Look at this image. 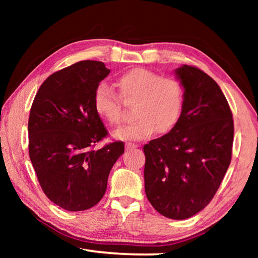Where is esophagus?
<instances>
[{
  "instance_id": "obj_1",
  "label": "esophagus",
  "mask_w": 258,
  "mask_h": 258,
  "mask_svg": "<svg viewBox=\"0 0 258 258\" xmlns=\"http://www.w3.org/2000/svg\"><path fill=\"white\" fill-rule=\"evenodd\" d=\"M125 148L126 149H134V148H138V145H135V143H126Z\"/></svg>"
}]
</instances>
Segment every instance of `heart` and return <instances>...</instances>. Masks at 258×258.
<instances>
[{"instance_id": "obj_1", "label": "heart", "mask_w": 258, "mask_h": 258, "mask_svg": "<svg viewBox=\"0 0 258 258\" xmlns=\"http://www.w3.org/2000/svg\"><path fill=\"white\" fill-rule=\"evenodd\" d=\"M117 86L126 102H135V119L113 131L120 140H143L168 133L175 127L184 107V87L174 77H161L147 68H133L118 77ZM94 110L110 125L121 121L120 100L104 83L98 85L93 95Z\"/></svg>"}]
</instances>
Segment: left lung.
Here are the masks:
<instances>
[{
    "instance_id": "8db88e82",
    "label": "left lung",
    "mask_w": 258,
    "mask_h": 258,
    "mask_svg": "<svg viewBox=\"0 0 258 258\" xmlns=\"http://www.w3.org/2000/svg\"><path fill=\"white\" fill-rule=\"evenodd\" d=\"M184 107L175 127L143 147L145 190L157 212L185 220L207 206L231 161L233 119L221 87L203 71L182 64Z\"/></svg>"
}]
</instances>
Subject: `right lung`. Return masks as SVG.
<instances>
[{
  "mask_svg": "<svg viewBox=\"0 0 258 258\" xmlns=\"http://www.w3.org/2000/svg\"><path fill=\"white\" fill-rule=\"evenodd\" d=\"M109 73L103 62L92 60L61 69L41 85L30 109V160L46 197L66 211L95 206L113 164L124 154L120 141L91 149L108 134L93 95Z\"/></svg>",
  "mask_w": 258,
  "mask_h": 258,
  "instance_id": "obj_1",
  "label": "right lung"
}]
</instances>
